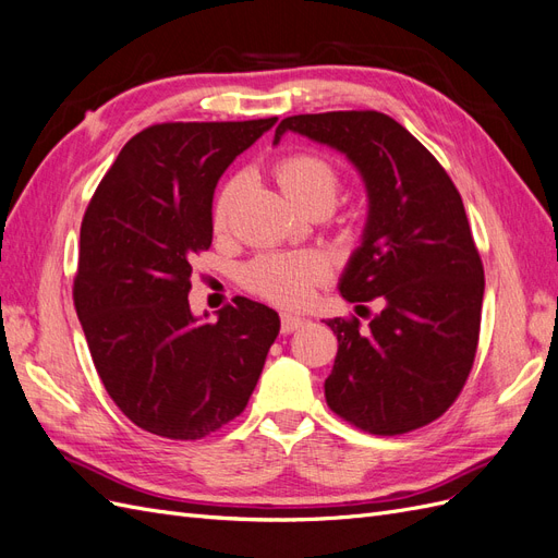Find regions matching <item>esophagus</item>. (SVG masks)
I'll return each instance as SVG.
<instances>
[{
	"label": "esophagus",
	"instance_id": "obj_1",
	"mask_svg": "<svg viewBox=\"0 0 558 558\" xmlns=\"http://www.w3.org/2000/svg\"><path fill=\"white\" fill-rule=\"evenodd\" d=\"M307 324L305 316L300 314H281V332H293Z\"/></svg>",
	"mask_w": 558,
	"mask_h": 558
}]
</instances>
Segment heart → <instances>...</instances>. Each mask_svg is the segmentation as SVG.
<instances>
[{
	"label": "heart",
	"instance_id": "1",
	"mask_svg": "<svg viewBox=\"0 0 558 558\" xmlns=\"http://www.w3.org/2000/svg\"><path fill=\"white\" fill-rule=\"evenodd\" d=\"M275 179L283 195L302 211H330L342 189V174L328 156L318 150H293L275 162ZM242 177H232L218 193L211 211L216 230L228 226L230 209L238 199ZM330 275V265L318 253H267L244 269V286L269 302L298 307L307 302L318 283Z\"/></svg>",
	"mask_w": 558,
	"mask_h": 558
}]
</instances>
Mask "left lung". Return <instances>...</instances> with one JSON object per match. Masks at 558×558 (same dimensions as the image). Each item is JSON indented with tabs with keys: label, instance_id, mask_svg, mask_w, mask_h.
Segmentation results:
<instances>
[{
	"label": "left lung",
	"instance_id": "obj_1",
	"mask_svg": "<svg viewBox=\"0 0 558 558\" xmlns=\"http://www.w3.org/2000/svg\"><path fill=\"white\" fill-rule=\"evenodd\" d=\"M347 154L365 179L369 214L340 283L349 302L379 300L363 326L330 318L337 356L328 408L373 435H402L440 418L475 363L484 265L461 193L414 134L379 111L283 118V132ZM363 307V305H361Z\"/></svg>",
	"mask_w": 558,
	"mask_h": 558
}]
</instances>
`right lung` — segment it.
<instances>
[{"instance_id":"obj_1","label":"right lung","mask_w":558,"mask_h":558,"mask_svg":"<svg viewBox=\"0 0 558 558\" xmlns=\"http://www.w3.org/2000/svg\"><path fill=\"white\" fill-rule=\"evenodd\" d=\"M277 118L142 130L83 214L74 307L107 393L134 426L202 440L240 416L279 316L238 298L191 314L193 258L211 246L214 189Z\"/></svg>"}]
</instances>
